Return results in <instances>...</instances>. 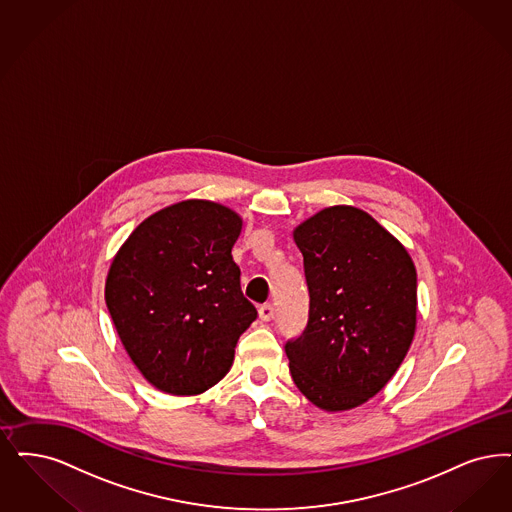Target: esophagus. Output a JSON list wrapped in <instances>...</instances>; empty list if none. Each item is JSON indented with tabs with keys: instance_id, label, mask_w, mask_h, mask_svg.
I'll return each mask as SVG.
<instances>
[{
	"instance_id": "obj_1",
	"label": "esophagus",
	"mask_w": 512,
	"mask_h": 512,
	"mask_svg": "<svg viewBox=\"0 0 512 512\" xmlns=\"http://www.w3.org/2000/svg\"><path fill=\"white\" fill-rule=\"evenodd\" d=\"M259 318L263 322H270L274 318V307L272 305H263V307L259 308Z\"/></svg>"
}]
</instances>
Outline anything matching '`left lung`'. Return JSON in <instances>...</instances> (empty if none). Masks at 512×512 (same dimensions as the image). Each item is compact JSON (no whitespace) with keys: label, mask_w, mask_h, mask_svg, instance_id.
<instances>
[{"label":"left lung","mask_w":512,"mask_h":512,"mask_svg":"<svg viewBox=\"0 0 512 512\" xmlns=\"http://www.w3.org/2000/svg\"><path fill=\"white\" fill-rule=\"evenodd\" d=\"M303 253L307 329L286 345L297 389L316 408L348 411L392 379L417 328L408 249L354 205L320 209L293 228Z\"/></svg>","instance_id":"obj_1"}]
</instances>
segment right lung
Listing matches in <instances>:
<instances>
[{
	"mask_svg": "<svg viewBox=\"0 0 512 512\" xmlns=\"http://www.w3.org/2000/svg\"><path fill=\"white\" fill-rule=\"evenodd\" d=\"M244 219L211 200H183L146 217L114 255L104 299L125 352L171 396L217 385L257 310L240 289L232 247Z\"/></svg>",
	"mask_w": 512,
	"mask_h": 512,
	"instance_id": "add662e5",
	"label": "right lung"
}]
</instances>
